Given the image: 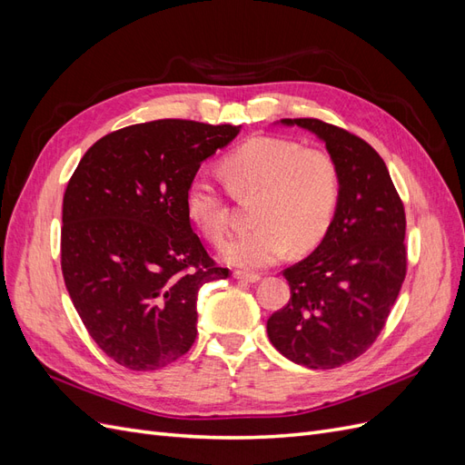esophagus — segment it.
Wrapping results in <instances>:
<instances>
[{
  "label": "esophagus",
  "mask_w": 465,
  "mask_h": 465,
  "mask_svg": "<svg viewBox=\"0 0 465 465\" xmlns=\"http://www.w3.org/2000/svg\"><path fill=\"white\" fill-rule=\"evenodd\" d=\"M232 277L238 281H246V283H258V281L262 279L258 273H248V272H241V270H236L232 273Z\"/></svg>",
  "instance_id": "esophagus-1"
}]
</instances>
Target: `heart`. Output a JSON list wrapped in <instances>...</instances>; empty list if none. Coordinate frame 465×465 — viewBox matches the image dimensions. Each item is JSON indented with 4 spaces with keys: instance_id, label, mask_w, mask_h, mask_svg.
<instances>
[{
    "instance_id": "heart-1",
    "label": "heart",
    "mask_w": 465,
    "mask_h": 465,
    "mask_svg": "<svg viewBox=\"0 0 465 465\" xmlns=\"http://www.w3.org/2000/svg\"><path fill=\"white\" fill-rule=\"evenodd\" d=\"M234 195L256 193L254 229L234 234L223 246L224 262L267 267L292 252L312 250L326 236L340 203L341 178L335 159L323 149H302L283 137H252L221 161ZM190 223L211 244L229 231V207L221 188L207 176H193L184 193Z\"/></svg>"
}]
</instances>
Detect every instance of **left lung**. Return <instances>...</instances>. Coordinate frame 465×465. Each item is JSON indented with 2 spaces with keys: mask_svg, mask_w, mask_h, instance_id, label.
Masks as SVG:
<instances>
[{
  "mask_svg": "<svg viewBox=\"0 0 465 465\" xmlns=\"http://www.w3.org/2000/svg\"><path fill=\"white\" fill-rule=\"evenodd\" d=\"M326 143L341 192L318 248L283 272L291 301L267 320L281 355L306 369L355 361L382 331L407 270L405 211L382 157L361 137L316 118H283Z\"/></svg>",
  "mask_w": 465,
  "mask_h": 465,
  "instance_id": "left-lung-1",
  "label": "left lung"
}]
</instances>
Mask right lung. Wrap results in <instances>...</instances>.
<instances>
[{"instance_id": "right-lung-1", "label": "right lung", "mask_w": 465, "mask_h": 465, "mask_svg": "<svg viewBox=\"0 0 465 465\" xmlns=\"http://www.w3.org/2000/svg\"><path fill=\"white\" fill-rule=\"evenodd\" d=\"M238 132L192 120L128 125L98 139L69 180L65 287L94 343L125 369L157 371L188 353L200 289L229 277L193 232L184 193Z\"/></svg>"}]
</instances>
